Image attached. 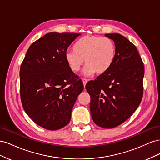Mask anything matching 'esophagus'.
Listing matches in <instances>:
<instances>
[{"label":"esophagus","instance_id":"obj_1","mask_svg":"<svg viewBox=\"0 0 160 160\" xmlns=\"http://www.w3.org/2000/svg\"><path fill=\"white\" fill-rule=\"evenodd\" d=\"M83 85H84V87H85V86L86 85L87 83H88V79H83Z\"/></svg>","mask_w":160,"mask_h":160}]
</instances>
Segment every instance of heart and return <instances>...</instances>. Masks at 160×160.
Masks as SVG:
<instances>
[{"label":"heart","instance_id":"b5f03b06","mask_svg":"<svg viewBox=\"0 0 160 160\" xmlns=\"http://www.w3.org/2000/svg\"><path fill=\"white\" fill-rule=\"evenodd\" d=\"M115 56L116 47L110 38L86 35L76 43L75 50L65 52V60L73 72L80 69L84 60L83 73L89 76L95 72L102 74L107 71L113 65Z\"/></svg>","mask_w":160,"mask_h":160}]
</instances>
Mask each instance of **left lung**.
Returning <instances> with one entry per match:
<instances>
[{"label": "left lung", "instance_id": "1", "mask_svg": "<svg viewBox=\"0 0 160 160\" xmlns=\"http://www.w3.org/2000/svg\"><path fill=\"white\" fill-rule=\"evenodd\" d=\"M116 47L113 65L85 88L91 97L92 119L98 126L110 129L123 123L141 103L144 65L137 48L120 34H105Z\"/></svg>", "mask_w": 160, "mask_h": 160}]
</instances>
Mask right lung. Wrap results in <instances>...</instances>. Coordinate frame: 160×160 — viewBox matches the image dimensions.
<instances>
[{
	"mask_svg": "<svg viewBox=\"0 0 160 160\" xmlns=\"http://www.w3.org/2000/svg\"><path fill=\"white\" fill-rule=\"evenodd\" d=\"M80 35L47 33L30 46L21 64L23 109L34 122L46 129L57 130L69 123L72 107L83 90V82L65 60L67 49Z\"/></svg>",
	"mask_w": 160,
	"mask_h": 160,
	"instance_id": "right-lung-1",
	"label": "right lung"
}]
</instances>
